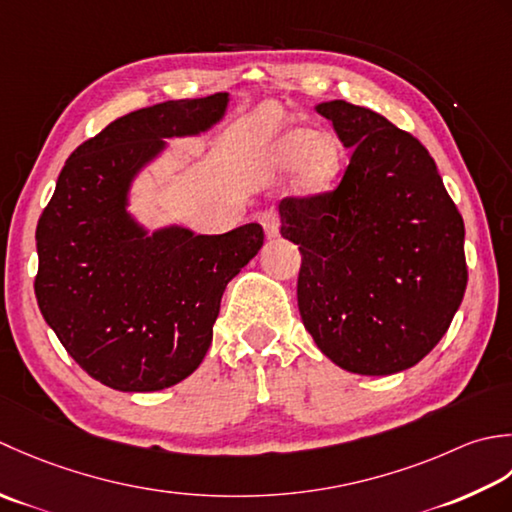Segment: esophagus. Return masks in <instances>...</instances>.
Here are the masks:
<instances>
[{
	"label": "esophagus",
	"mask_w": 512,
	"mask_h": 512,
	"mask_svg": "<svg viewBox=\"0 0 512 512\" xmlns=\"http://www.w3.org/2000/svg\"><path fill=\"white\" fill-rule=\"evenodd\" d=\"M258 221L263 225L267 238H276L278 236V229H280V218L276 210H265L258 214Z\"/></svg>",
	"instance_id": "34e87169"
}]
</instances>
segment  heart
Instances as JSON below:
<instances>
[{"instance_id": "obj_1", "label": "heart", "mask_w": 512, "mask_h": 512, "mask_svg": "<svg viewBox=\"0 0 512 512\" xmlns=\"http://www.w3.org/2000/svg\"><path fill=\"white\" fill-rule=\"evenodd\" d=\"M269 163L276 170H298V190L302 194L318 196L329 192L336 183L342 165L340 145L331 137H318L309 128L285 132L271 145Z\"/></svg>"}]
</instances>
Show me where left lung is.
<instances>
[{
	"mask_svg": "<svg viewBox=\"0 0 512 512\" xmlns=\"http://www.w3.org/2000/svg\"><path fill=\"white\" fill-rule=\"evenodd\" d=\"M316 110L353 154L336 190L278 205L280 234L302 256V325L340 369L398 373L442 340L462 305L464 221L409 132L342 99Z\"/></svg>",
	"mask_w": 512,
	"mask_h": 512,
	"instance_id": "8db88e82",
	"label": "left lung"
}]
</instances>
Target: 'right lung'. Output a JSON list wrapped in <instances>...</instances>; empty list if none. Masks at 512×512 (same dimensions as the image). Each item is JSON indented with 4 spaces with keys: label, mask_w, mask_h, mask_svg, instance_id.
<instances>
[{
    "label": "right lung",
    "mask_w": 512,
    "mask_h": 512,
    "mask_svg": "<svg viewBox=\"0 0 512 512\" xmlns=\"http://www.w3.org/2000/svg\"><path fill=\"white\" fill-rule=\"evenodd\" d=\"M229 95L163 101L112 121L61 170L37 223L35 296L70 358L110 389L150 393L198 369L229 280L263 247V227L148 232L128 210L137 176L225 117Z\"/></svg>",
    "instance_id": "right-lung-1"
}]
</instances>
